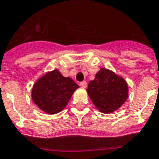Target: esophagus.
Listing matches in <instances>:
<instances>
[{"label":"esophagus","instance_id":"1","mask_svg":"<svg viewBox=\"0 0 159 159\" xmlns=\"http://www.w3.org/2000/svg\"><path fill=\"white\" fill-rule=\"evenodd\" d=\"M80 86H81L83 89H86V88H87V83H86L85 81H83L82 83H80Z\"/></svg>","mask_w":159,"mask_h":159}]
</instances>
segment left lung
<instances>
[{"label": "left lung", "mask_w": 159, "mask_h": 159, "mask_svg": "<svg viewBox=\"0 0 159 159\" xmlns=\"http://www.w3.org/2000/svg\"><path fill=\"white\" fill-rule=\"evenodd\" d=\"M87 92L95 107L105 114L120 109L128 98V86L124 78L105 68L98 71Z\"/></svg>", "instance_id": "obj_1"}]
</instances>
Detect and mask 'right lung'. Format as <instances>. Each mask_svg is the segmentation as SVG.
Here are the masks:
<instances>
[{
  "label": "right lung",
  "instance_id": "1",
  "mask_svg": "<svg viewBox=\"0 0 159 159\" xmlns=\"http://www.w3.org/2000/svg\"><path fill=\"white\" fill-rule=\"evenodd\" d=\"M79 88L70 77H65L57 69L47 72L36 81L32 89V99L43 112L54 115L67 105Z\"/></svg>",
  "mask_w": 159,
  "mask_h": 159
}]
</instances>
